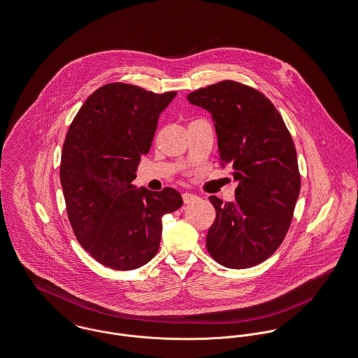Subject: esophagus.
Returning a JSON list of instances; mask_svg holds the SVG:
<instances>
[{"instance_id":"obj_1","label":"esophagus","mask_w":358,"mask_h":358,"mask_svg":"<svg viewBox=\"0 0 358 358\" xmlns=\"http://www.w3.org/2000/svg\"><path fill=\"white\" fill-rule=\"evenodd\" d=\"M196 199H199L196 194H192V193H182V200H184V203L185 204H189V203H192V201H194Z\"/></svg>"}]
</instances>
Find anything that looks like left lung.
Wrapping results in <instances>:
<instances>
[{
  "label": "left lung",
  "mask_w": 358,
  "mask_h": 358,
  "mask_svg": "<svg viewBox=\"0 0 358 358\" xmlns=\"http://www.w3.org/2000/svg\"><path fill=\"white\" fill-rule=\"evenodd\" d=\"M187 99L211 114L220 164L238 182L234 201L210 196L217 217L207 250L227 268L253 267L275 252L292 223L301 188L293 138L271 101L241 83H217Z\"/></svg>",
  "instance_id": "obj_1"
}]
</instances>
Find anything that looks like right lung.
Here are the masks:
<instances>
[{"mask_svg": "<svg viewBox=\"0 0 358 358\" xmlns=\"http://www.w3.org/2000/svg\"><path fill=\"white\" fill-rule=\"evenodd\" d=\"M177 95L110 83L84 102L64 141L59 178L78 241L101 264L129 271L158 252L162 217L182 206L173 188H136L161 113Z\"/></svg>", "mask_w": 358, "mask_h": 358, "instance_id": "obj_1", "label": "right lung"}]
</instances>
